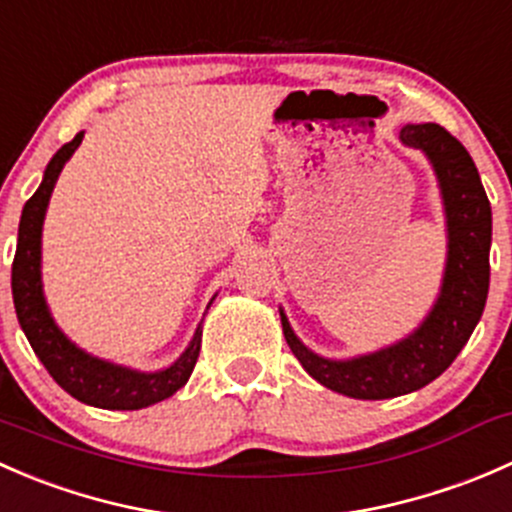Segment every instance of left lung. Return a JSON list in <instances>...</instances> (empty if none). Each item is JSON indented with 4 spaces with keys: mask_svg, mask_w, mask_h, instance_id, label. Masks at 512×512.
<instances>
[{
    "mask_svg": "<svg viewBox=\"0 0 512 512\" xmlns=\"http://www.w3.org/2000/svg\"><path fill=\"white\" fill-rule=\"evenodd\" d=\"M401 141L431 158L448 218L446 277L426 322L394 347L352 361H329L309 352L280 312L289 349L304 371L352 399H394L431 384L466 347L488 297L490 203L471 156L438 123L404 126Z\"/></svg>",
    "mask_w": 512,
    "mask_h": 512,
    "instance_id": "obj_1",
    "label": "left lung"
}]
</instances>
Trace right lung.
Here are the masks:
<instances>
[{
  "mask_svg": "<svg viewBox=\"0 0 512 512\" xmlns=\"http://www.w3.org/2000/svg\"><path fill=\"white\" fill-rule=\"evenodd\" d=\"M81 138H84V133H76L74 141L64 143L56 151V156L46 165L39 190L27 200L22 210L17 255L12 262L14 309H17L19 324H22L34 354L39 356L41 364L46 366V371L54 376L61 389L69 391L74 399L84 401V404L98 406V409L136 411L168 399L190 379L200 354L203 329L195 332L190 347L173 366L156 371V374H141V371L123 369V366L94 359V356L76 349L59 332L49 309H46L44 294H41V223H44L46 205H49L56 178H59L61 168L71 158V153L79 148Z\"/></svg>",
  "mask_w": 512,
  "mask_h": 512,
  "instance_id": "1",
  "label": "right lung"
}]
</instances>
